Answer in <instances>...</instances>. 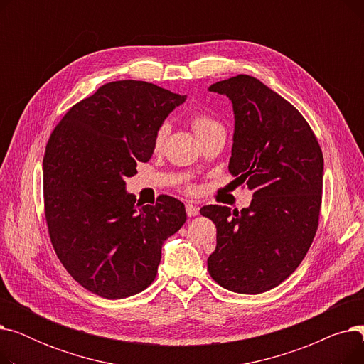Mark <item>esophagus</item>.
<instances>
[{
	"instance_id": "obj_1",
	"label": "esophagus",
	"mask_w": 364,
	"mask_h": 364,
	"mask_svg": "<svg viewBox=\"0 0 364 364\" xmlns=\"http://www.w3.org/2000/svg\"><path fill=\"white\" fill-rule=\"evenodd\" d=\"M186 213L188 217H196V215H199V208L188 202V203H186Z\"/></svg>"
}]
</instances>
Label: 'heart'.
<instances>
[{
  "mask_svg": "<svg viewBox=\"0 0 364 364\" xmlns=\"http://www.w3.org/2000/svg\"><path fill=\"white\" fill-rule=\"evenodd\" d=\"M192 127H193V131L198 136V139L206 136V134H211L214 131H224L223 125L215 118L209 117L208 113H202V112H196L193 114ZM166 136H168V124H162L158 127V129L155 132V137H153V149L159 151L164 147Z\"/></svg>",
  "mask_w": 364,
  "mask_h": 364,
  "instance_id": "heart-1",
  "label": "heart"
}]
</instances>
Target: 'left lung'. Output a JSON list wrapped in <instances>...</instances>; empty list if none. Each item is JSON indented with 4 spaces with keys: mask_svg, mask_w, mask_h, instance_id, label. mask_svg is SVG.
<instances>
[{
    "mask_svg": "<svg viewBox=\"0 0 364 364\" xmlns=\"http://www.w3.org/2000/svg\"><path fill=\"white\" fill-rule=\"evenodd\" d=\"M209 91L233 103L228 171L254 198L242 211L200 209L217 227L208 272L228 291L257 295L288 279L310 250L321 206L323 153L298 109L254 76L237 75Z\"/></svg>",
    "mask_w": 364,
    "mask_h": 364,
    "instance_id": "left-lung-1",
    "label": "left lung"
}]
</instances>
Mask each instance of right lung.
Here are the masks:
<instances>
[{
    "instance_id": "right-lung-1",
    "label": "right lung",
    "mask_w": 364,
    "mask_h": 364,
    "mask_svg": "<svg viewBox=\"0 0 364 364\" xmlns=\"http://www.w3.org/2000/svg\"><path fill=\"white\" fill-rule=\"evenodd\" d=\"M184 100L150 82L114 81L73 105L51 132L43 159L48 235L68 273L102 298L144 291L164 242L186 223L178 199L140 205L125 192V178L151 158L158 127Z\"/></svg>"
}]
</instances>
